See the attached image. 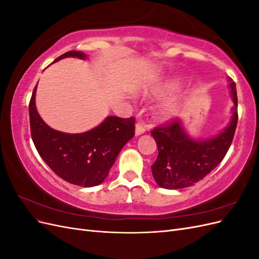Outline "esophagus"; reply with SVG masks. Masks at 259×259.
<instances>
[{"instance_id": "esophagus-1", "label": "esophagus", "mask_w": 259, "mask_h": 259, "mask_svg": "<svg viewBox=\"0 0 259 259\" xmlns=\"http://www.w3.org/2000/svg\"><path fill=\"white\" fill-rule=\"evenodd\" d=\"M145 132H146V128H145V126H144L143 124L137 123V124L135 125V136L143 135Z\"/></svg>"}]
</instances>
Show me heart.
Masks as SVG:
<instances>
[{"instance_id": "obj_1", "label": "heart", "mask_w": 259, "mask_h": 259, "mask_svg": "<svg viewBox=\"0 0 259 259\" xmlns=\"http://www.w3.org/2000/svg\"><path fill=\"white\" fill-rule=\"evenodd\" d=\"M176 89H177V84L174 82H169L165 86H163L161 92L164 94H169L171 92H174ZM176 114H177V110L174 106H166L163 109H161L160 111V116L164 120L171 119V117H174Z\"/></svg>"}]
</instances>
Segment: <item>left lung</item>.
I'll return each instance as SVG.
<instances>
[{
  "instance_id": "8db88e82",
  "label": "left lung",
  "mask_w": 259,
  "mask_h": 259,
  "mask_svg": "<svg viewBox=\"0 0 259 259\" xmlns=\"http://www.w3.org/2000/svg\"><path fill=\"white\" fill-rule=\"evenodd\" d=\"M229 90L233 107L230 122L218 134L206 139L194 138L182 121L155 127L151 135L158 145V159L151 166L158 186L175 190L193 186L210 173L228 152L238 123V96L231 79Z\"/></svg>"
}]
</instances>
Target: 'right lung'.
Returning <instances> with one entry per match:
<instances>
[{"label":"right lung","mask_w":259,"mask_h":259,"mask_svg":"<svg viewBox=\"0 0 259 259\" xmlns=\"http://www.w3.org/2000/svg\"><path fill=\"white\" fill-rule=\"evenodd\" d=\"M67 57L86 59L83 52L71 51ZM53 62V64H54ZM37 84L29 105L31 136L43 161L55 174L80 187H95L107 178L124 145L135 135V119L107 116L96 127L79 134L52 128L38 114L35 106Z\"/></svg>","instance_id":"obj_1"}]
</instances>
